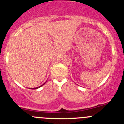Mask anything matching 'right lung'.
Listing matches in <instances>:
<instances>
[{
    "mask_svg": "<svg viewBox=\"0 0 124 124\" xmlns=\"http://www.w3.org/2000/svg\"><path fill=\"white\" fill-rule=\"evenodd\" d=\"M45 83H46V82H45V83H44V84H43V85H41V86H38V87H36V88H31V89H33V90H35V89H38V88H40V86H42V85H44V84H45Z\"/></svg>",
    "mask_w": 124,
    "mask_h": 124,
    "instance_id": "1",
    "label": "right lung"
}]
</instances>
